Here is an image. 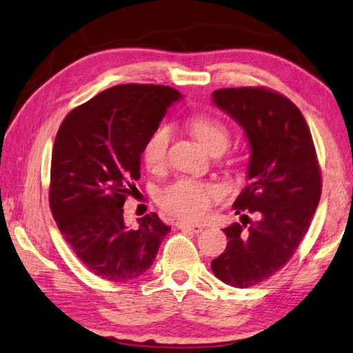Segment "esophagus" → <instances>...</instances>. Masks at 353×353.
I'll return each instance as SVG.
<instances>
[{"label":"esophagus","mask_w":353,"mask_h":353,"mask_svg":"<svg viewBox=\"0 0 353 353\" xmlns=\"http://www.w3.org/2000/svg\"><path fill=\"white\" fill-rule=\"evenodd\" d=\"M178 228L181 231H190V232H194V234H199L203 226L198 225V223H185V222H178Z\"/></svg>","instance_id":"34e87169"}]
</instances>
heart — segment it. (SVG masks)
<instances>
[{
    "mask_svg": "<svg viewBox=\"0 0 353 353\" xmlns=\"http://www.w3.org/2000/svg\"><path fill=\"white\" fill-rule=\"evenodd\" d=\"M190 130L198 142L207 151L223 150L228 146L230 132L225 125L216 117L199 114L192 117ZM172 130L168 125H161L148 137L143 145V161L151 170L160 169L166 161L168 148L170 143ZM221 198V190L213 184H205L193 179H178L160 192L159 201L161 207L170 214L187 221H196L205 216L211 205Z\"/></svg>",
    "mask_w": 353,
    "mask_h": 353,
    "instance_id": "heart-1",
    "label": "heart"
}]
</instances>
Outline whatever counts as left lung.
<instances>
[{
  "label": "left lung",
  "instance_id": "1",
  "mask_svg": "<svg viewBox=\"0 0 353 353\" xmlns=\"http://www.w3.org/2000/svg\"><path fill=\"white\" fill-rule=\"evenodd\" d=\"M213 103L245 131L249 184L232 203L241 223L225 228V252L211 261L214 275L248 288L283 269L310 228L322 193L317 155L307 122L288 98L264 88L219 89ZM251 225L248 227L247 222Z\"/></svg>",
  "mask_w": 353,
  "mask_h": 353
}]
</instances>
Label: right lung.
Masks as SVG:
<instances>
[{
    "label": "right lung",
    "instance_id": "obj_1",
    "mask_svg": "<svg viewBox=\"0 0 353 353\" xmlns=\"http://www.w3.org/2000/svg\"><path fill=\"white\" fill-rule=\"evenodd\" d=\"M181 98L159 84H122L61 122L51 159L50 205L61 236L97 276L127 283L151 268L170 228L155 213L131 230L123 203L140 179L143 145Z\"/></svg>",
    "mask_w": 353,
    "mask_h": 353
}]
</instances>
